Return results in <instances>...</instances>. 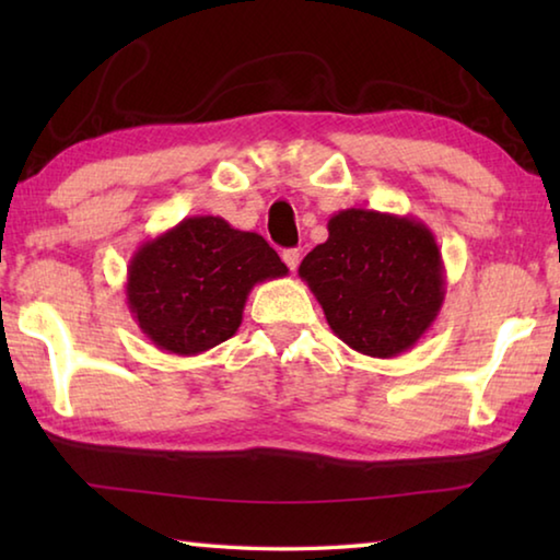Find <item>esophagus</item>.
Masks as SVG:
<instances>
[{
	"instance_id": "obj_1",
	"label": "esophagus",
	"mask_w": 560,
	"mask_h": 560,
	"mask_svg": "<svg viewBox=\"0 0 560 560\" xmlns=\"http://www.w3.org/2000/svg\"><path fill=\"white\" fill-rule=\"evenodd\" d=\"M281 259H283V264H287V267H289L291 271H296L299 261H301V252H299V249H283Z\"/></svg>"
}]
</instances>
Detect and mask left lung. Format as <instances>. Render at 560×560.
<instances>
[{
	"mask_svg": "<svg viewBox=\"0 0 560 560\" xmlns=\"http://www.w3.org/2000/svg\"><path fill=\"white\" fill-rule=\"evenodd\" d=\"M299 277L334 334L358 353L395 358L438 320L444 261L438 240L410 214L350 207L328 220V240L301 261Z\"/></svg>",
	"mask_w": 560,
	"mask_h": 560,
	"instance_id": "8db88e82",
	"label": "left lung"
}]
</instances>
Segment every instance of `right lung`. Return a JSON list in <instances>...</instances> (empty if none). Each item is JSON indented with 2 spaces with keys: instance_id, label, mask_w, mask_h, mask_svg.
Returning a JSON list of instances; mask_svg holds the SVG:
<instances>
[{
  "instance_id": "add662e5",
  "label": "right lung",
  "mask_w": 560,
  "mask_h": 560,
  "mask_svg": "<svg viewBox=\"0 0 560 560\" xmlns=\"http://www.w3.org/2000/svg\"><path fill=\"white\" fill-rule=\"evenodd\" d=\"M287 273L261 234L197 214L138 246L128 264L126 299L155 348L200 355L236 334L257 283Z\"/></svg>"
}]
</instances>
